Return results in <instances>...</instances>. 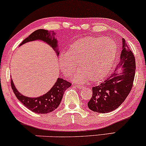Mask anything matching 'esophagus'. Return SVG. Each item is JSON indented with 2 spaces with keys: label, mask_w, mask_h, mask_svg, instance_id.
Returning a JSON list of instances; mask_svg holds the SVG:
<instances>
[{
  "label": "esophagus",
  "mask_w": 146,
  "mask_h": 146,
  "mask_svg": "<svg viewBox=\"0 0 146 146\" xmlns=\"http://www.w3.org/2000/svg\"><path fill=\"white\" fill-rule=\"evenodd\" d=\"M75 86H76L78 88H83V86H82V85H80V84H75Z\"/></svg>",
  "instance_id": "1"
}]
</instances>
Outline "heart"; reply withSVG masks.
I'll return each mask as SVG.
<instances>
[{
    "mask_svg": "<svg viewBox=\"0 0 146 146\" xmlns=\"http://www.w3.org/2000/svg\"><path fill=\"white\" fill-rule=\"evenodd\" d=\"M116 53L117 44L111 38L86 37L75 41L66 53L60 55V68L70 76L76 68V63H80L82 71L73 75L74 81L83 83L90 79L97 82L110 71Z\"/></svg>",
    "mask_w": 146,
    "mask_h": 146,
    "instance_id": "heart-1",
    "label": "heart"
}]
</instances>
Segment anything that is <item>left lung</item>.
Listing matches in <instances>:
<instances>
[{"label": "left lung", "instance_id": "left-lung-1", "mask_svg": "<svg viewBox=\"0 0 146 146\" xmlns=\"http://www.w3.org/2000/svg\"><path fill=\"white\" fill-rule=\"evenodd\" d=\"M109 78L93 87V95L88 102L89 109L100 113H107L117 109L124 102L133 84L136 70L135 58L122 38V49L119 64Z\"/></svg>", "mask_w": 146, "mask_h": 146}]
</instances>
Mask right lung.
Wrapping results in <instances>:
<instances>
[{
  "label": "right lung",
  "instance_id": "1",
  "mask_svg": "<svg viewBox=\"0 0 146 146\" xmlns=\"http://www.w3.org/2000/svg\"><path fill=\"white\" fill-rule=\"evenodd\" d=\"M55 34L56 33L54 31H50L45 29H38L33 31L29 37L25 38L20 46L28 42L39 40L49 44L53 50H55L57 55L59 56L58 40L56 38H55ZM11 86L18 100L28 109L31 110L33 113L46 114L53 111L59 106L65 90L71 86V84L63 80L62 78H58L55 84L46 94L38 98H29L20 93V92H18L15 87L12 79H11Z\"/></svg>",
  "mask_w": 146,
  "mask_h": 146
}]
</instances>
